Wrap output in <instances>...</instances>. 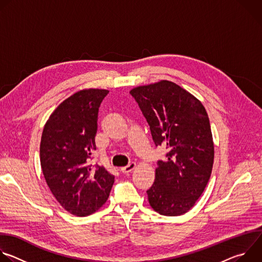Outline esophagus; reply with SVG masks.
Instances as JSON below:
<instances>
[{
    "label": "esophagus",
    "mask_w": 262,
    "mask_h": 262,
    "mask_svg": "<svg viewBox=\"0 0 262 262\" xmlns=\"http://www.w3.org/2000/svg\"><path fill=\"white\" fill-rule=\"evenodd\" d=\"M135 168H136V164H135V163H132V164H129L128 166L121 168L120 171H121L123 174H127V173L132 172L133 170H135Z\"/></svg>",
    "instance_id": "34e87169"
}]
</instances>
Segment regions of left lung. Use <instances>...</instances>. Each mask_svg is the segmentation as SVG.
<instances>
[{"label":"left lung","mask_w":262,"mask_h":262,"mask_svg":"<svg viewBox=\"0 0 262 262\" xmlns=\"http://www.w3.org/2000/svg\"><path fill=\"white\" fill-rule=\"evenodd\" d=\"M146 118L156 146L168 150L158 162L147 191L150 206L163 215L188 212L211 175L214 148L206 110L199 99L170 81L129 91Z\"/></svg>","instance_id":"left-lung-1"}]
</instances>
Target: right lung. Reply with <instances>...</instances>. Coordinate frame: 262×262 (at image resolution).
<instances>
[{
	"label": "right lung",
	"instance_id": "obj_1",
	"mask_svg": "<svg viewBox=\"0 0 262 262\" xmlns=\"http://www.w3.org/2000/svg\"><path fill=\"white\" fill-rule=\"evenodd\" d=\"M108 93L84 89L62 101L47 121L40 142V164L49 188L71 214L89 215L107 200L114 176L89 164L96 149L98 108Z\"/></svg>",
	"mask_w": 262,
	"mask_h": 262
}]
</instances>
